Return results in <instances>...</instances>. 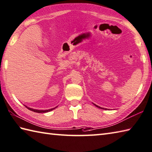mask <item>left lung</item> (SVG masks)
<instances>
[{"mask_svg":"<svg viewBox=\"0 0 152 152\" xmlns=\"http://www.w3.org/2000/svg\"><path fill=\"white\" fill-rule=\"evenodd\" d=\"M94 105H95V106H96L97 107H98V108H101V109H104V108H102V107H99V106H97V105H96V104H94Z\"/></svg>","mask_w":152,"mask_h":152,"instance_id":"left-lung-1","label":"left lung"}]
</instances>
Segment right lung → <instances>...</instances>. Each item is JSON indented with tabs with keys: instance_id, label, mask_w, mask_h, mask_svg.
<instances>
[{
	"instance_id": "obj_1",
	"label": "right lung",
	"mask_w": 152,
	"mask_h": 152,
	"mask_svg": "<svg viewBox=\"0 0 152 152\" xmlns=\"http://www.w3.org/2000/svg\"><path fill=\"white\" fill-rule=\"evenodd\" d=\"M26 107L27 108V109H29V110L32 111H34V112H37V113H46V112H48V111H52V110L55 109V108H52V109L48 110H37L32 109V108H30V107H27V106H26Z\"/></svg>"
}]
</instances>
